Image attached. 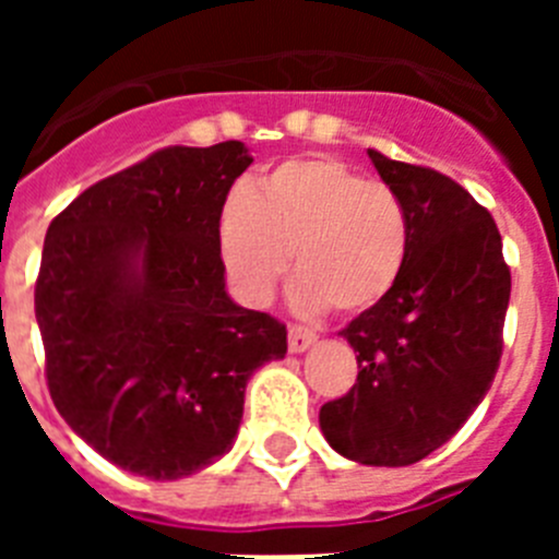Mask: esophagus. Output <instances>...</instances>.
I'll list each match as a JSON object with an SVG mask.
<instances>
[{"label": "esophagus", "instance_id": "34e87169", "mask_svg": "<svg viewBox=\"0 0 559 559\" xmlns=\"http://www.w3.org/2000/svg\"><path fill=\"white\" fill-rule=\"evenodd\" d=\"M316 344V333L308 328H290L288 330V347L290 353H305V349H310Z\"/></svg>", "mask_w": 559, "mask_h": 559}]
</instances>
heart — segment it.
Returning <instances> with one entry per match:
<instances>
[{
    "label": "heart",
    "mask_w": 559,
    "mask_h": 559,
    "mask_svg": "<svg viewBox=\"0 0 559 559\" xmlns=\"http://www.w3.org/2000/svg\"><path fill=\"white\" fill-rule=\"evenodd\" d=\"M406 204L347 162L294 159L235 190L218 221L229 285L246 305H265L294 257L296 302L364 313L392 294L406 269Z\"/></svg>",
    "instance_id": "heart-1"
}]
</instances>
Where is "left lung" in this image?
Instances as JSON below:
<instances>
[{
    "mask_svg": "<svg viewBox=\"0 0 559 559\" xmlns=\"http://www.w3.org/2000/svg\"><path fill=\"white\" fill-rule=\"evenodd\" d=\"M369 159L406 204L412 243L392 294L341 330L358 380L319 412L335 453L406 467L445 445L490 392L501 360L510 269L492 215L431 167Z\"/></svg>",
    "mask_w": 559,
    "mask_h": 559,
    "instance_id": "obj_1",
    "label": "left lung"
}]
</instances>
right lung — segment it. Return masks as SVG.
<instances>
[{"mask_svg":"<svg viewBox=\"0 0 559 559\" xmlns=\"http://www.w3.org/2000/svg\"><path fill=\"white\" fill-rule=\"evenodd\" d=\"M243 142L165 147L49 224L36 283L47 386L103 459L153 481L231 451L246 383L288 330L226 294L218 221Z\"/></svg>","mask_w":559,"mask_h":559,"instance_id":"obj_1","label":"right lung"}]
</instances>
